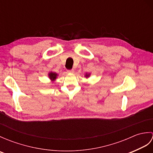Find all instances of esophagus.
<instances>
[{"label":"esophagus","instance_id":"1","mask_svg":"<svg viewBox=\"0 0 153 153\" xmlns=\"http://www.w3.org/2000/svg\"><path fill=\"white\" fill-rule=\"evenodd\" d=\"M67 71L68 73H74V70L73 69H71V70H68Z\"/></svg>","mask_w":153,"mask_h":153}]
</instances>
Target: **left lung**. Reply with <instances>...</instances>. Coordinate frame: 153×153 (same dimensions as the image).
<instances>
[{"mask_svg": "<svg viewBox=\"0 0 153 153\" xmlns=\"http://www.w3.org/2000/svg\"><path fill=\"white\" fill-rule=\"evenodd\" d=\"M89 76V74L88 75H86V76Z\"/></svg>", "mask_w": 153, "mask_h": 153, "instance_id": "8db88e82", "label": "left lung"}]
</instances>
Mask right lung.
<instances>
[{"label": "right lung", "mask_w": 153, "mask_h": 153, "mask_svg": "<svg viewBox=\"0 0 153 153\" xmlns=\"http://www.w3.org/2000/svg\"><path fill=\"white\" fill-rule=\"evenodd\" d=\"M56 76H57V74H55V73L51 72V73L49 74V77H50V78H51V79H53V80L55 79H56Z\"/></svg>", "instance_id": "right-lung-1"}]
</instances>
